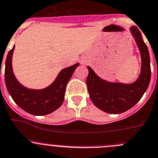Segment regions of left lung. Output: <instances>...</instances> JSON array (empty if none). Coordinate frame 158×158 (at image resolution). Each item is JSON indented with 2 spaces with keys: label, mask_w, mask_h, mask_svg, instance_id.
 <instances>
[{
  "label": "left lung",
  "mask_w": 158,
  "mask_h": 158,
  "mask_svg": "<svg viewBox=\"0 0 158 158\" xmlns=\"http://www.w3.org/2000/svg\"><path fill=\"white\" fill-rule=\"evenodd\" d=\"M130 30L142 59L140 76L135 82L122 84L107 82L98 77L91 68L87 67L89 74L86 85L91 101L96 107L110 114H119L132 108L141 99L150 81L151 70L147 46L138 28L132 26Z\"/></svg>",
  "instance_id": "1"
}]
</instances>
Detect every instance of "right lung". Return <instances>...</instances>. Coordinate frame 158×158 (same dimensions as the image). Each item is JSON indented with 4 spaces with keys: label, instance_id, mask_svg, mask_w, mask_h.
Here are the masks:
<instances>
[{
    "label": "right lung",
    "instance_id": "obj_1",
    "mask_svg": "<svg viewBox=\"0 0 158 158\" xmlns=\"http://www.w3.org/2000/svg\"><path fill=\"white\" fill-rule=\"evenodd\" d=\"M9 51L5 62L4 77L8 93L19 107L33 115H45L61 107L64 99L68 82L79 63L64 69L51 86L43 89H30L24 87L15 77L11 66L13 51Z\"/></svg>",
    "mask_w": 158,
    "mask_h": 158
}]
</instances>
